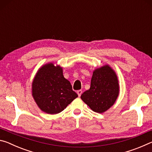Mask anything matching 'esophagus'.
<instances>
[{
	"instance_id": "34e87169",
	"label": "esophagus",
	"mask_w": 152,
	"mask_h": 152,
	"mask_svg": "<svg viewBox=\"0 0 152 152\" xmlns=\"http://www.w3.org/2000/svg\"><path fill=\"white\" fill-rule=\"evenodd\" d=\"M82 93V91H81V90H79V91H77V94H78V96H79V97L81 96Z\"/></svg>"
}]
</instances>
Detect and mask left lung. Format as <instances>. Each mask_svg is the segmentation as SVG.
I'll return each instance as SVG.
<instances>
[{
  "mask_svg": "<svg viewBox=\"0 0 152 152\" xmlns=\"http://www.w3.org/2000/svg\"><path fill=\"white\" fill-rule=\"evenodd\" d=\"M119 92L116 74L106 65L94 71L90 89L81 95V99L93 111L102 113L113 106Z\"/></svg>",
  "mask_w": 152,
  "mask_h": 152,
  "instance_id": "1",
  "label": "left lung"
}]
</instances>
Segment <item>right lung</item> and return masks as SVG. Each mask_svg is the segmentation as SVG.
Masks as SVG:
<instances>
[{
    "instance_id": "1",
    "label": "right lung",
    "mask_w": 152,
    "mask_h": 152,
    "mask_svg": "<svg viewBox=\"0 0 152 152\" xmlns=\"http://www.w3.org/2000/svg\"><path fill=\"white\" fill-rule=\"evenodd\" d=\"M32 95L40 109L48 114L62 111L78 97L62 68L50 63L43 66L36 74L32 83Z\"/></svg>"
}]
</instances>
